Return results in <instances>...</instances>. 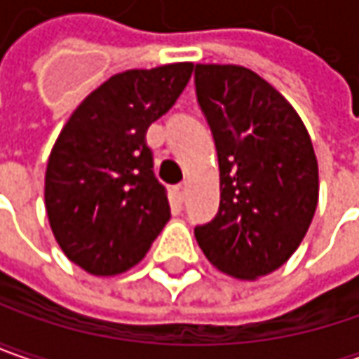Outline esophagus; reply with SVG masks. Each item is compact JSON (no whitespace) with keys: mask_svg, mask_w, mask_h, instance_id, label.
<instances>
[{"mask_svg":"<svg viewBox=\"0 0 359 359\" xmlns=\"http://www.w3.org/2000/svg\"><path fill=\"white\" fill-rule=\"evenodd\" d=\"M175 195L179 198V203H184V198H187V184H179L175 189Z\"/></svg>","mask_w":359,"mask_h":359,"instance_id":"1","label":"esophagus"}]
</instances>
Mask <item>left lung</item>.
<instances>
[{"label":"left lung","instance_id":"left-lung-1","mask_svg":"<svg viewBox=\"0 0 359 359\" xmlns=\"http://www.w3.org/2000/svg\"><path fill=\"white\" fill-rule=\"evenodd\" d=\"M195 88L221 172L219 210L195 226L196 243L217 269L253 281L279 269L311 225L313 144L293 106L249 68L196 64Z\"/></svg>","mask_w":359,"mask_h":359}]
</instances>
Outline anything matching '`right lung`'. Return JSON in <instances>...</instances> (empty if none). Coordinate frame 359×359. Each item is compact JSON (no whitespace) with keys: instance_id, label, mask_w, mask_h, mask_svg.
Instances as JSON below:
<instances>
[{"instance_id":"obj_1","label":"right lung","mask_w":359,"mask_h":359,"mask_svg":"<svg viewBox=\"0 0 359 359\" xmlns=\"http://www.w3.org/2000/svg\"><path fill=\"white\" fill-rule=\"evenodd\" d=\"M193 68L179 62L112 76L57 136L46 168V210L57 245L84 271H128L170 219L147 130L172 108Z\"/></svg>"}]
</instances>
